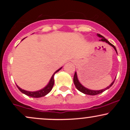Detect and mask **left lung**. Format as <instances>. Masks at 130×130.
Masks as SVG:
<instances>
[{
    "label": "left lung",
    "mask_w": 130,
    "mask_h": 130,
    "mask_svg": "<svg viewBox=\"0 0 130 130\" xmlns=\"http://www.w3.org/2000/svg\"><path fill=\"white\" fill-rule=\"evenodd\" d=\"M97 35L99 37H100V38H101V39L100 40V41H105L106 43H108V44H109V45H111V46H112V47H114V50H116V51L117 52V50H116V47H115V46L113 45V44H112L111 43L109 42V41H108V40L106 39V38H104V37H103L102 35H100V34H98ZM114 80L112 82V83H111V85H110L109 86L107 87L106 88V89H102V90H89V89H87V88L84 87V86H83L82 84H80V83H79V82L78 79H77V74H76V72H75V73H74V77H73L74 84V85H75L76 87V89H77V90H78L79 91H80V92H82V93H85V94H87V95H98V94H100V93H102V92H103L104 91H105L106 90H107V89H108L109 88H110L112 86L113 84H114Z\"/></svg>",
    "instance_id": "8db88e82"
}]
</instances>
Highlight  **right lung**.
Instances as JSON below:
<instances>
[{
    "label": "right lung",
    "instance_id": "right-lung-1",
    "mask_svg": "<svg viewBox=\"0 0 130 130\" xmlns=\"http://www.w3.org/2000/svg\"><path fill=\"white\" fill-rule=\"evenodd\" d=\"M62 67H61L60 68H59V70H57L56 72L54 73L53 76H52L51 78V80H50V83H48V84H47V86H46V87L44 88V89H41V90H38V91H36V92H29V91H26V90H23V89H21L20 87H18V86H17V87H18V88L19 90H20L21 92H22V93H24L25 95H27V96H31V97L40 98V97H42V96H45V95H47V93H50V92H51V90L52 89H53L54 84V74H56L57 72H58L59 70L62 69Z\"/></svg>",
    "mask_w": 130,
    "mask_h": 130
}]
</instances>
